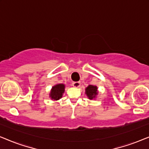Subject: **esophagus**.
<instances>
[{
    "instance_id": "34e87169",
    "label": "esophagus",
    "mask_w": 149,
    "mask_h": 149,
    "mask_svg": "<svg viewBox=\"0 0 149 149\" xmlns=\"http://www.w3.org/2000/svg\"><path fill=\"white\" fill-rule=\"evenodd\" d=\"M80 85H81L80 82H78V81H77V82H73V83H72L73 87H80Z\"/></svg>"
}]
</instances>
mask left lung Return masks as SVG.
Returning <instances> with one entry per match:
<instances>
[{"instance_id": "left-lung-1", "label": "left lung", "mask_w": 149, "mask_h": 149, "mask_svg": "<svg viewBox=\"0 0 149 149\" xmlns=\"http://www.w3.org/2000/svg\"><path fill=\"white\" fill-rule=\"evenodd\" d=\"M97 87L94 85H88V87L85 89V94L89 97V99L93 100L95 98L96 95H97Z\"/></svg>"}]
</instances>
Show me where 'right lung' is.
<instances>
[{"label":"right lung","mask_w":149,"mask_h":149,"mask_svg":"<svg viewBox=\"0 0 149 149\" xmlns=\"http://www.w3.org/2000/svg\"><path fill=\"white\" fill-rule=\"evenodd\" d=\"M65 85L64 84H57L52 87L49 93L51 99L54 100H58L62 97L63 93L64 92Z\"/></svg>","instance_id":"1"}]
</instances>
